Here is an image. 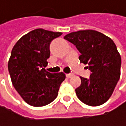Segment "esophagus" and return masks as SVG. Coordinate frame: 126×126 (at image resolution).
I'll return each instance as SVG.
<instances>
[{
  "instance_id": "esophagus-1",
  "label": "esophagus",
  "mask_w": 126,
  "mask_h": 126,
  "mask_svg": "<svg viewBox=\"0 0 126 126\" xmlns=\"http://www.w3.org/2000/svg\"><path fill=\"white\" fill-rule=\"evenodd\" d=\"M65 76H66L67 78H71V77H72L74 76V74H65Z\"/></svg>"
}]
</instances>
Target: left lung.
Listing matches in <instances>:
<instances>
[{
	"mask_svg": "<svg viewBox=\"0 0 126 126\" xmlns=\"http://www.w3.org/2000/svg\"><path fill=\"white\" fill-rule=\"evenodd\" d=\"M64 38L76 46L80 62L91 71L89 79L80 77L81 85L75 90L78 98L92 107L104 104L120 77L121 57L114 41L93 30L72 32Z\"/></svg>",
	"mask_w": 126,
	"mask_h": 126,
	"instance_id": "1",
	"label": "left lung"
}]
</instances>
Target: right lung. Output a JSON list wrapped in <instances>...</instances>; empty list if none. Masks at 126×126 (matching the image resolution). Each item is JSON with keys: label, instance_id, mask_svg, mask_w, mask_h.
I'll return each mask as SVG.
<instances>
[{"label": "right lung", "instance_id": "add662e5", "mask_svg": "<svg viewBox=\"0 0 126 126\" xmlns=\"http://www.w3.org/2000/svg\"><path fill=\"white\" fill-rule=\"evenodd\" d=\"M62 35L42 28L23 36L14 46L8 63L13 86L29 105L43 107L53 101L65 79L63 72L45 70L51 41Z\"/></svg>", "mask_w": 126, "mask_h": 126}]
</instances>
